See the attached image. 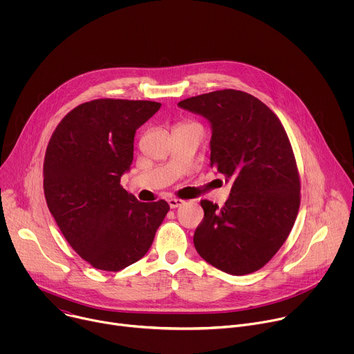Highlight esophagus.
<instances>
[{
    "instance_id": "esophagus-1",
    "label": "esophagus",
    "mask_w": 354,
    "mask_h": 354,
    "mask_svg": "<svg viewBox=\"0 0 354 354\" xmlns=\"http://www.w3.org/2000/svg\"><path fill=\"white\" fill-rule=\"evenodd\" d=\"M183 203H185L183 200H180V198H175V197H172V198H169V200H168V205H169V207H171V209H176V207L182 206Z\"/></svg>"
}]
</instances>
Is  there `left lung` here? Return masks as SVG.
Returning a JSON list of instances; mask_svg holds the SVG:
<instances>
[{
	"label": "left lung",
	"instance_id": "obj_1",
	"mask_svg": "<svg viewBox=\"0 0 354 354\" xmlns=\"http://www.w3.org/2000/svg\"><path fill=\"white\" fill-rule=\"evenodd\" d=\"M178 105L210 122V165L232 183L221 209L200 201L205 217L193 236L197 254L225 273H254L281 248L299 209L287 133L262 100L242 91H214Z\"/></svg>",
	"mask_w": 354,
	"mask_h": 354
}]
</instances>
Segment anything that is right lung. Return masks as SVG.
I'll return each mask as SVG.
<instances>
[{"label":"right lung","instance_id":"add662e5","mask_svg":"<svg viewBox=\"0 0 354 354\" xmlns=\"http://www.w3.org/2000/svg\"><path fill=\"white\" fill-rule=\"evenodd\" d=\"M160 108L151 100L95 99L68 112L48 141L47 207L95 269L119 272L140 261L169 210L165 200L141 203L120 185L133 162L136 130Z\"/></svg>","mask_w":354,"mask_h":354}]
</instances>
